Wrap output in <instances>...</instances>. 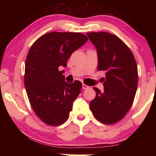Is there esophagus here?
I'll use <instances>...</instances> for the list:
<instances>
[{"mask_svg": "<svg viewBox=\"0 0 156 156\" xmlns=\"http://www.w3.org/2000/svg\"><path fill=\"white\" fill-rule=\"evenodd\" d=\"M89 87L87 86V85L84 84H82V89H89Z\"/></svg>", "mask_w": 156, "mask_h": 156, "instance_id": "1", "label": "esophagus"}]
</instances>
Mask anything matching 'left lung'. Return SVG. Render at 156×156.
<instances>
[{
	"mask_svg": "<svg viewBox=\"0 0 156 156\" xmlns=\"http://www.w3.org/2000/svg\"><path fill=\"white\" fill-rule=\"evenodd\" d=\"M97 52L99 71L106 72L104 91L94 87L96 97L89 107L96 119L106 124L122 119L133 104L138 86V68L133 53L113 34L87 33Z\"/></svg>",
	"mask_w": 156,
	"mask_h": 156,
	"instance_id": "obj_1",
	"label": "left lung"
}]
</instances>
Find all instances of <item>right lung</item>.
I'll return each mask as SVG.
<instances>
[{"instance_id": "1", "label": "right lung", "mask_w": 156, "mask_h": 156, "mask_svg": "<svg viewBox=\"0 0 156 156\" xmlns=\"http://www.w3.org/2000/svg\"><path fill=\"white\" fill-rule=\"evenodd\" d=\"M88 40L80 33L52 32L38 38L27 53L24 84L30 105L44 123L59 126L67 120L82 83L65 82V67L74 51Z\"/></svg>"}]
</instances>
